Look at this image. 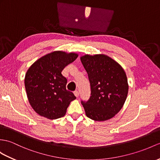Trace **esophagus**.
I'll use <instances>...</instances> for the list:
<instances>
[{"mask_svg": "<svg viewBox=\"0 0 160 160\" xmlns=\"http://www.w3.org/2000/svg\"><path fill=\"white\" fill-rule=\"evenodd\" d=\"M73 93H74V95H75V96L76 98H78L79 96V92L77 90H76L75 91H73Z\"/></svg>", "mask_w": 160, "mask_h": 160, "instance_id": "34e87169", "label": "esophagus"}]
</instances>
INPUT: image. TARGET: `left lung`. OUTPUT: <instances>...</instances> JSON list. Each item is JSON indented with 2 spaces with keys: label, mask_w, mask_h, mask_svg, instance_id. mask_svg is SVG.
I'll return each mask as SVG.
<instances>
[{
  "label": "left lung",
  "mask_w": 160,
  "mask_h": 160,
  "mask_svg": "<svg viewBox=\"0 0 160 160\" xmlns=\"http://www.w3.org/2000/svg\"><path fill=\"white\" fill-rule=\"evenodd\" d=\"M88 73L91 96L81 100L86 115L98 121L112 118L127 98L128 78L118 62L104 54L84 55L80 58Z\"/></svg>",
  "instance_id": "obj_1"
}]
</instances>
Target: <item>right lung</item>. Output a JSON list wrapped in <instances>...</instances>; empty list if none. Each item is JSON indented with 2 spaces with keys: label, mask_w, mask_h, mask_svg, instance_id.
<instances>
[{
  "label": "right lung",
  "mask_w": 160,
  "mask_h": 160,
  "mask_svg": "<svg viewBox=\"0 0 160 160\" xmlns=\"http://www.w3.org/2000/svg\"><path fill=\"white\" fill-rule=\"evenodd\" d=\"M78 54L55 51L38 59L26 73L24 84L30 104L35 112L49 119L64 116L70 102L76 98L66 89L68 80L62 75Z\"/></svg>",
  "instance_id": "obj_1"
}]
</instances>
